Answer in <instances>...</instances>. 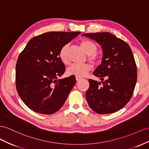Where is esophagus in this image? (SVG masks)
Returning a JSON list of instances; mask_svg holds the SVG:
<instances>
[{
	"label": "esophagus",
	"mask_w": 149,
	"mask_h": 149,
	"mask_svg": "<svg viewBox=\"0 0 149 149\" xmlns=\"http://www.w3.org/2000/svg\"><path fill=\"white\" fill-rule=\"evenodd\" d=\"M75 79H76V80H77V81H79V80H81V79H80V78H79V77H76Z\"/></svg>",
	"instance_id": "34e87169"
}]
</instances>
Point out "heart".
Listing matches in <instances>:
<instances>
[{
	"instance_id": "b5f03b06",
	"label": "heart",
	"mask_w": 149,
	"mask_h": 149,
	"mask_svg": "<svg viewBox=\"0 0 149 149\" xmlns=\"http://www.w3.org/2000/svg\"><path fill=\"white\" fill-rule=\"evenodd\" d=\"M80 46L87 55H88V60L93 63H95L98 62V57L95 54L97 52V45L93 42L84 39L80 42ZM69 45L65 44L63 45L58 54V57L61 61L65 65H69L70 63V58L69 55ZM92 69L91 65L86 64H72L67 69V74L68 75H73L76 77L82 78L87 75V74Z\"/></svg>"
}]
</instances>
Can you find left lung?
Listing matches in <instances>:
<instances>
[{
	"mask_svg": "<svg viewBox=\"0 0 149 149\" xmlns=\"http://www.w3.org/2000/svg\"><path fill=\"white\" fill-rule=\"evenodd\" d=\"M82 36L96 41L103 52L101 64L93 72L101 81L88 80L87 103L100 114L116 112L129 102L137 82V66L132 50L125 42L109 32Z\"/></svg>",
	"mask_w": 149,
	"mask_h": 149,
	"instance_id": "left-lung-1",
	"label": "left lung"
}]
</instances>
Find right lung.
<instances>
[{
	"instance_id": "obj_1",
	"label": "right lung",
	"mask_w": 149,
	"mask_h": 149,
	"mask_svg": "<svg viewBox=\"0 0 149 149\" xmlns=\"http://www.w3.org/2000/svg\"><path fill=\"white\" fill-rule=\"evenodd\" d=\"M80 32H49L30 40L15 67L17 91L27 107L42 114L60 109L75 84V76L57 80L65 67L58 57L62 47Z\"/></svg>"
}]
</instances>
